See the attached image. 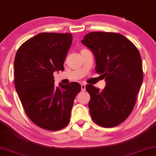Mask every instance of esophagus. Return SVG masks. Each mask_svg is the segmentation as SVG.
I'll return each mask as SVG.
<instances>
[{
  "label": "esophagus",
  "instance_id": "34e87169",
  "mask_svg": "<svg viewBox=\"0 0 156 156\" xmlns=\"http://www.w3.org/2000/svg\"><path fill=\"white\" fill-rule=\"evenodd\" d=\"M81 90L82 91L86 90V85L85 84H81Z\"/></svg>",
  "mask_w": 156,
  "mask_h": 156
}]
</instances>
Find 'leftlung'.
<instances>
[{
	"instance_id": "obj_1",
	"label": "left lung",
	"mask_w": 156,
	"mask_h": 156,
	"mask_svg": "<svg viewBox=\"0 0 156 156\" xmlns=\"http://www.w3.org/2000/svg\"><path fill=\"white\" fill-rule=\"evenodd\" d=\"M81 42L94 54L95 72L106 81L102 90L86 86L91 118L102 127H115L127 119L136 104L143 79L140 52L118 33L91 32Z\"/></svg>"
}]
</instances>
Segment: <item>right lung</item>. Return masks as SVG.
<instances>
[{"instance_id": "obj_1", "label": "right lung", "mask_w": 156, "mask_h": 156, "mask_svg": "<svg viewBox=\"0 0 156 156\" xmlns=\"http://www.w3.org/2000/svg\"><path fill=\"white\" fill-rule=\"evenodd\" d=\"M73 36L70 33H41L24 42L14 61L16 90L26 115L38 127L58 130L70 121L77 82L54 85L53 73L63 70Z\"/></svg>"}]
</instances>
